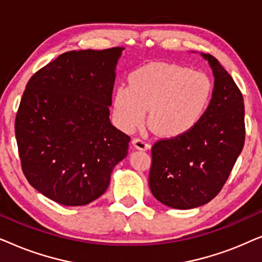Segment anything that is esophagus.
<instances>
[{"instance_id": "1", "label": "esophagus", "mask_w": 262, "mask_h": 262, "mask_svg": "<svg viewBox=\"0 0 262 262\" xmlns=\"http://www.w3.org/2000/svg\"><path fill=\"white\" fill-rule=\"evenodd\" d=\"M132 144L136 149L138 150H148L150 148V144L148 142H145L144 139L142 138H135L134 141H132Z\"/></svg>"}]
</instances>
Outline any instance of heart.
I'll return each mask as SVG.
<instances>
[{
    "label": "heart",
    "instance_id": "heart-1",
    "mask_svg": "<svg viewBox=\"0 0 262 262\" xmlns=\"http://www.w3.org/2000/svg\"><path fill=\"white\" fill-rule=\"evenodd\" d=\"M213 85L202 71L169 63H151L135 70L128 85L120 84L113 95L114 120L131 132L146 123L163 137H180L198 126L209 108Z\"/></svg>",
    "mask_w": 262,
    "mask_h": 262
}]
</instances>
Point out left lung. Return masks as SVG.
Wrapping results in <instances>:
<instances>
[{"instance_id":"8db88e82","label":"left lung","mask_w":262,"mask_h":262,"mask_svg":"<svg viewBox=\"0 0 262 262\" xmlns=\"http://www.w3.org/2000/svg\"><path fill=\"white\" fill-rule=\"evenodd\" d=\"M202 56L214 76L205 116L187 135L160 139L151 148L150 191L159 202L174 209H193L212 200L245 145L242 93L213 56Z\"/></svg>"}]
</instances>
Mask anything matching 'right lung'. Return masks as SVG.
Listing matches in <instances>:
<instances>
[{
    "mask_svg": "<svg viewBox=\"0 0 262 262\" xmlns=\"http://www.w3.org/2000/svg\"><path fill=\"white\" fill-rule=\"evenodd\" d=\"M124 48L69 51L30 78L15 118L21 168L53 202L87 205L108 187L130 137L110 121Z\"/></svg>",
    "mask_w": 262,
    "mask_h": 262,
    "instance_id": "add662e5",
    "label": "right lung"
}]
</instances>
